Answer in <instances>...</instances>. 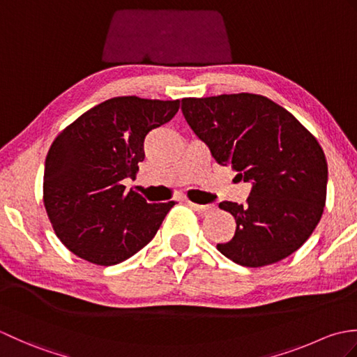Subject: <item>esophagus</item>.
Masks as SVG:
<instances>
[{
  "mask_svg": "<svg viewBox=\"0 0 357 357\" xmlns=\"http://www.w3.org/2000/svg\"><path fill=\"white\" fill-rule=\"evenodd\" d=\"M188 206H190L193 210L199 211V213H210L211 210H213V206H201V204H196V202H192V201H187Z\"/></svg>",
  "mask_w": 357,
  "mask_h": 357,
  "instance_id": "esophagus-1",
  "label": "esophagus"
}]
</instances>
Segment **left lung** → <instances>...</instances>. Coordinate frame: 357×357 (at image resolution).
I'll return each mask as SVG.
<instances>
[{"mask_svg": "<svg viewBox=\"0 0 357 357\" xmlns=\"http://www.w3.org/2000/svg\"><path fill=\"white\" fill-rule=\"evenodd\" d=\"M181 110L216 162L253 184L245 204H219L236 219V233L219 252L257 268L304 245L327 199V159L314 135L262 95L183 98Z\"/></svg>", "mask_w": 357, "mask_h": 357, "instance_id": "1", "label": "left lung"}]
</instances>
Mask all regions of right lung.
<instances>
[{"mask_svg":"<svg viewBox=\"0 0 357 357\" xmlns=\"http://www.w3.org/2000/svg\"><path fill=\"white\" fill-rule=\"evenodd\" d=\"M178 110L179 100L116 96L82 113L52 142L43 201L53 231L73 255L109 267L153 239L174 201L149 204L123 181L136 178L147 133Z\"/></svg>","mask_w":357,"mask_h":357,"instance_id":"obj_1","label":"right lung"}]
</instances>
